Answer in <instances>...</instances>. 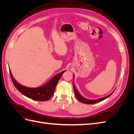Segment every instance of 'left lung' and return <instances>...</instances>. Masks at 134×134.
Returning a JSON list of instances; mask_svg holds the SVG:
<instances>
[{
    "label": "left lung",
    "instance_id": "left-lung-1",
    "mask_svg": "<svg viewBox=\"0 0 134 134\" xmlns=\"http://www.w3.org/2000/svg\"><path fill=\"white\" fill-rule=\"evenodd\" d=\"M74 75H73V79H74ZM72 86H73L74 91V93H75V96L76 97V98L78 99V100L79 101H80V102L83 103H86V104H93V103H96L99 102H100V101H102V100H104L105 99L107 98L108 97H109V96H111L112 93L114 92V91H115V90H114L111 93V94H109V95H108V96H107L106 97H103V98H99V99H87V98H84V97H83L82 95L80 94V93H79V92L77 91L76 88L75 87L73 83H72Z\"/></svg>",
    "mask_w": 134,
    "mask_h": 134
}]
</instances>
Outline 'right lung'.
Returning <instances> with one entry per match:
<instances>
[{
    "instance_id": "right-lung-1",
    "label": "right lung",
    "mask_w": 134,
    "mask_h": 134,
    "mask_svg": "<svg viewBox=\"0 0 134 134\" xmlns=\"http://www.w3.org/2000/svg\"><path fill=\"white\" fill-rule=\"evenodd\" d=\"M65 71L66 70L63 71L55 75L50 81H48L47 83L41 87L37 88H30L22 86V84L17 82V80L14 79L9 69V73L12 82L18 91L28 98L39 101H46L51 98L54 93L56 85L59 81L61 76Z\"/></svg>"
}]
</instances>
